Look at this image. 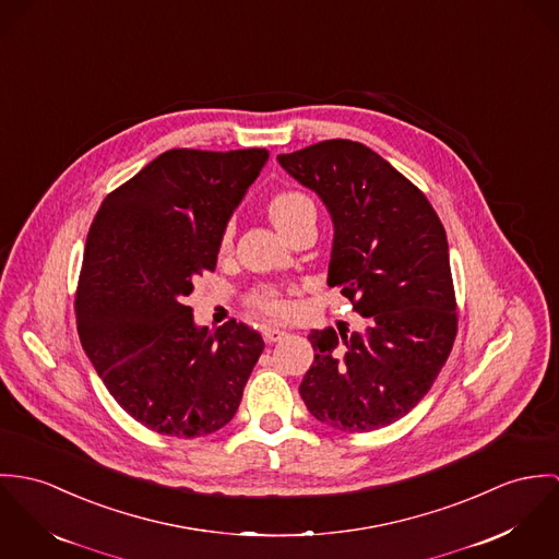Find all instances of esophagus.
Here are the masks:
<instances>
[{"instance_id":"1","label":"esophagus","mask_w":559,"mask_h":559,"mask_svg":"<svg viewBox=\"0 0 559 559\" xmlns=\"http://www.w3.org/2000/svg\"><path fill=\"white\" fill-rule=\"evenodd\" d=\"M261 334H263L265 343H278L281 338L287 336V330H283V328H278V325H265V328L261 330Z\"/></svg>"}]
</instances>
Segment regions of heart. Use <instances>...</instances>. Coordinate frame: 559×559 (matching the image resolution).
<instances>
[{"instance_id": "b5f03b06", "label": "heart", "mask_w": 559, "mask_h": 559, "mask_svg": "<svg viewBox=\"0 0 559 559\" xmlns=\"http://www.w3.org/2000/svg\"><path fill=\"white\" fill-rule=\"evenodd\" d=\"M267 214L272 218V223L276 225V229L285 236H289V231L305 221L307 216H314V203L309 194L300 192V190H278L270 203H267ZM231 238H234V227L227 225L223 229L221 236V249H229L231 247ZM250 305L254 309L263 310L267 314H285L289 310V302L283 296V292L278 287H261L250 296Z\"/></svg>"}]
</instances>
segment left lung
Returning <instances> with one entry per match:
<instances>
[{
	"instance_id": "1",
	"label": "left lung",
	"mask_w": 559,
	"mask_h": 559,
	"mask_svg": "<svg viewBox=\"0 0 559 559\" xmlns=\"http://www.w3.org/2000/svg\"><path fill=\"white\" fill-rule=\"evenodd\" d=\"M334 223L328 285L365 317V330H312L300 383L310 414L367 433L412 412L431 390L456 336L448 240L433 205L371 147L330 139L281 154Z\"/></svg>"
}]
</instances>
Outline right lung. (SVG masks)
Segmentation results:
<instances>
[{"mask_svg":"<svg viewBox=\"0 0 559 559\" xmlns=\"http://www.w3.org/2000/svg\"><path fill=\"white\" fill-rule=\"evenodd\" d=\"M267 160L261 147L169 150L103 201L76 287L81 345L128 416L201 437L238 412L263 338L236 319L197 328L185 305Z\"/></svg>","mask_w":559,"mask_h":559,"instance_id":"obj_1","label":"right lung"}]
</instances>
